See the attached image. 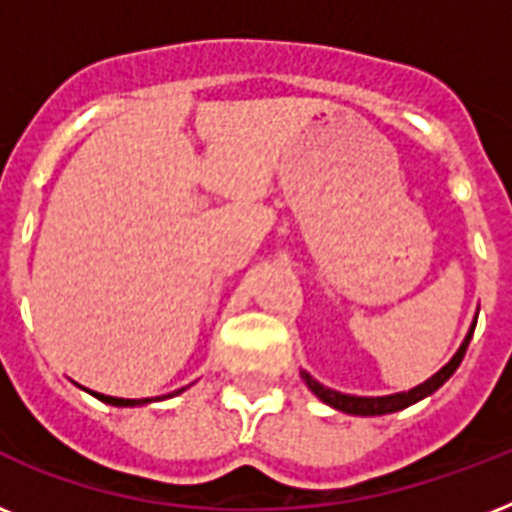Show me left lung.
Returning <instances> with one entry per match:
<instances>
[{"mask_svg": "<svg viewBox=\"0 0 512 512\" xmlns=\"http://www.w3.org/2000/svg\"><path fill=\"white\" fill-rule=\"evenodd\" d=\"M473 332H476V324L470 327L468 337H465V342L460 345V350L454 353V358L449 361V364L441 369V372H436L430 380H425L422 385H417V388L406 390V393H393V396H380V398H364V396H345V393H337V390H329L324 388L321 382H316L308 372H300L303 374L305 385L316 393V396L324 401V404L335 406V409H340V412H348V414H358V417H374V414H390V412H398V409H406V406L417 404V401H422L425 396H430V393H436L441 385H444L449 377H452L454 372H457V366L462 364V358H465V350H468V342L470 337H473Z\"/></svg>", "mask_w": 512, "mask_h": 512, "instance_id": "1", "label": "left lung"}]
</instances>
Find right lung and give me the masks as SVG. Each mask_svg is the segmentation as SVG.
Listing matches in <instances>:
<instances>
[{"label": "right lung", "instance_id": "obj_1", "mask_svg": "<svg viewBox=\"0 0 512 512\" xmlns=\"http://www.w3.org/2000/svg\"><path fill=\"white\" fill-rule=\"evenodd\" d=\"M180 393V390H177ZM92 396H98L100 401H106V404L114 406H135V404H146L148 398H114V396H103V393H92Z\"/></svg>", "mask_w": 512, "mask_h": 512}]
</instances>
